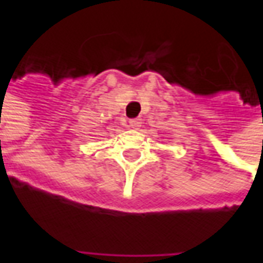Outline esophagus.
<instances>
[{
  "label": "esophagus",
  "mask_w": 263,
  "mask_h": 263,
  "mask_svg": "<svg viewBox=\"0 0 263 263\" xmlns=\"http://www.w3.org/2000/svg\"><path fill=\"white\" fill-rule=\"evenodd\" d=\"M138 126H139V121L129 120V128H132V129H138Z\"/></svg>",
  "instance_id": "esophagus-1"
}]
</instances>
